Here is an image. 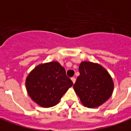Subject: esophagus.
I'll return each mask as SVG.
<instances>
[{"mask_svg": "<svg viewBox=\"0 0 131 131\" xmlns=\"http://www.w3.org/2000/svg\"><path fill=\"white\" fill-rule=\"evenodd\" d=\"M71 80H72V81L73 83H74V82H75V81H76L75 77H72V78H71Z\"/></svg>", "mask_w": 131, "mask_h": 131, "instance_id": "obj_1", "label": "esophagus"}]
</instances>
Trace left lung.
Returning a JSON list of instances; mask_svg holds the SVG:
<instances>
[{"mask_svg": "<svg viewBox=\"0 0 131 131\" xmlns=\"http://www.w3.org/2000/svg\"><path fill=\"white\" fill-rule=\"evenodd\" d=\"M79 72L80 75L73 88L84 106L96 107L107 101L113 93L114 85L106 69L97 64L82 62Z\"/></svg>", "mask_w": 131, "mask_h": 131, "instance_id": "8db88e82", "label": "left lung"}]
</instances>
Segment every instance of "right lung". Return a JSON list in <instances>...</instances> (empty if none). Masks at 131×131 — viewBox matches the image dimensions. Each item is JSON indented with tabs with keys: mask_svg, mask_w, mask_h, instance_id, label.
Masks as SVG:
<instances>
[{
	"mask_svg": "<svg viewBox=\"0 0 131 131\" xmlns=\"http://www.w3.org/2000/svg\"><path fill=\"white\" fill-rule=\"evenodd\" d=\"M72 84L64 68L57 62L37 66L26 81L28 95L43 107L56 105Z\"/></svg>",
	"mask_w": 131,
	"mask_h": 131,
	"instance_id": "obj_1",
	"label": "right lung"
}]
</instances>
